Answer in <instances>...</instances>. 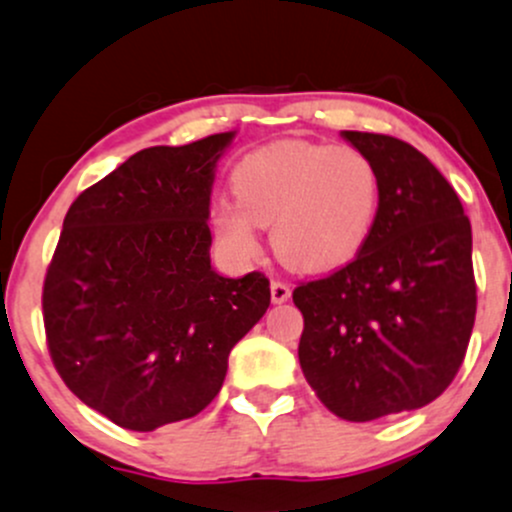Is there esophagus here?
<instances>
[{"label": "esophagus", "mask_w": 512, "mask_h": 512, "mask_svg": "<svg viewBox=\"0 0 512 512\" xmlns=\"http://www.w3.org/2000/svg\"><path fill=\"white\" fill-rule=\"evenodd\" d=\"M269 291H272V301H274V303H284V301L291 299L289 284L279 282V279H274V282L269 284Z\"/></svg>", "instance_id": "esophagus-1"}]
</instances>
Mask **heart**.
Here are the masks:
<instances>
[{
  "instance_id": "heart-1",
  "label": "heart",
  "mask_w": 512,
  "mask_h": 512,
  "mask_svg": "<svg viewBox=\"0 0 512 512\" xmlns=\"http://www.w3.org/2000/svg\"><path fill=\"white\" fill-rule=\"evenodd\" d=\"M235 204L216 206L213 228L240 257L257 250V228L272 226L284 265L330 272L352 262L372 235L381 182L352 145L277 140L247 153L230 172Z\"/></svg>"
}]
</instances>
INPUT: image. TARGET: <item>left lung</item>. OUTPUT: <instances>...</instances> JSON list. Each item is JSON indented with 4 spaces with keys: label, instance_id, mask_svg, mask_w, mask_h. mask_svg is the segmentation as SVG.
<instances>
[{
    "label": "left lung",
    "instance_id": "8db88e82",
    "mask_svg": "<svg viewBox=\"0 0 512 512\" xmlns=\"http://www.w3.org/2000/svg\"><path fill=\"white\" fill-rule=\"evenodd\" d=\"M374 162L381 196L367 245L294 289L299 362L325 408L367 423L428 406L462 367L476 318L471 223L413 145L342 131Z\"/></svg>",
    "mask_w": 512,
    "mask_h": 512
}]
</instances>
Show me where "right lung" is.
I'll use <instances>...</instances> for the list:
<instances>
[{"instance_id":"add662e5","label":"right lung","mask_w":512,"mask_h":512,"mask_svg":"<svg viewBox=\"0 0 512 512\" xmlns=\"http://www.w3.org/2000/svg\"><path fill=\"white\" fill-rule=\"evenodd\" d=\"M235 133L128 157L72 201L43 282L48 352L65 386L126 430L194 418L269 279L211 269L213 167Z\"/></svg>"}]
</instances>
